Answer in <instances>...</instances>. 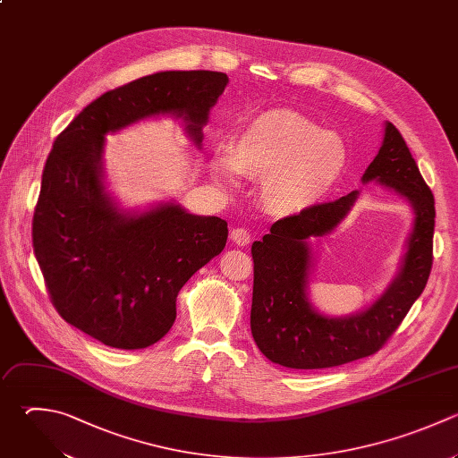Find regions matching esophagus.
I'll return each mask as SVG.
<instances>
[{
	"label": "esophagus",
	"mask_w": 458,
	"mask_h": 458,
	"mask_svg": "<svg viewBox=\"0 0 458 458\" xmlns=\"http://www.w3.org/2000/svg\"><path fill=\"white\" fill-rule=\"evenodd\" d=\"M231 240H233L236 245L245 247V245L250 243V233H249L247 229H243V227H236V229L231 231Z\"/></svg>",
	"instance_id": "1"
}]
</instances>
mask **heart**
I'll return each instance as SVG.
<instances>
[{
    "label": "heart",
    "instance_id": "heart-1",
    "mask_svg": "<svg viewBox=\"0 0 458 458\" xmlns=\"http://www.w3.org/2000/svg\"><path fill=\"white\" fill-rule=\"evenodd\" d=\"M345 166L344 141L288 109L256 116L234 136L229 156L211 159L213 174L225 182L236 174L263 181L261 200L277 216L297 215L322 200Z\"/></svg>",
    "mask_w": 458,
    "mask_h": 458
}]
</instances>
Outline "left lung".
I'll use <instances>...</instances> for the list:
<instances>
[{
    "instance_id": "1",
    "label": "left lung",
    "mask_w": 458,
    "mask_h": 458,
    "mask_svg": "<svg viewBox=\"0 0 458 458\" xmlns=\"http://www.w3.org/2000/svg\"><path fill=\"white\" fill-rule=\"evenodd\" d=\"M406 197L415 209L413 231L399 276L369 310L347 318H326L306 297L310 238L333 231L356 191L284 216L254 242L250 331L259 351L290 369H326L377 352L422 293L433 263L435 200L401 132L386 123L383 145L363 174Z\"/></svg>"
}]
</instances>
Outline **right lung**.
<instances>
[{
    "mask_svg": "<svg viewBox=\"0 0 458 458\" xmlns=\"http://www.w3.org/2000/svg\"><path fill=\"white\" fill-rule=\"evenodd\" d=\"M227 82L204 70L141 77L91 102L54 143L32 218L34 252L59 315L109 347L143 349L170 331L181 288L224 250L227 222L175 204L122 215L100 181L104 136L174 113L200 143Z\"/></svg>",
    "mask_w": 458,
    "mask_h": 458,
    "instance_id": "add662e5",
    "label": "right lung"
}]
</instances>
